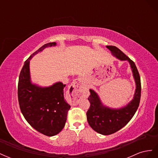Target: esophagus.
Listing matches in <instances>:
<instances>
[{
  "label": "esophagus",
  "instance_id": "1",
  "mask_svg": "<svg viewBox=\"0 0 158 158\" xmlns=\"http://www.w3.org/2000/svg\"><path fill=\"white\" fill-rule=\"evenodd\" d=\"M82 82V79L81 78H78L74 80V82L71 85L69 89L70 94L72 96V98L70 100V104L71 106H76L78 103L79 99L82 95L83 89Z\"/></svg>",
  "mask_w": 158,
  "mask_h": 158
}]
</instances>
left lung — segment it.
I'll return each mask as SVG.
<instances>
[{
  "instance_id": "left-lung-1",
  "label": "left lung",
  "mask_w": 158,
  "mask_h": 158,
  "mask_svg": "<svg viewBox=\"0 0 158 158\" xmlns=\"http://www.w3.org/2000/svg\"><path fill=\"white\" fill-rule=\"evenodd\" d=\"M107 48L117 58L122 60H127L130 63L135 78L136 89L134 99L123 108L114 109L103 106L98 94L89 89L88 100L90 106L86 113L89 126L101 135H109L117 132L131 121L139 106L141 97V82L139 73L135 63L115 46L107 45Z\"/></svg>"
}]
</instances>
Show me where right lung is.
<instances>
[{
    "label": "right lung",
    "mask_w": 158,
    "mask_h": 158,
    "mask_svg": "<svg viewBox=\"0 0 158 158\" xmlns=\"http://www.w3.org/2000/svg\"><path fill=\"white\" fill-rule=\"evenodd\" d=\"M48 43L37 50L24 63L19 76L18 98L26 120L38 132L47 136L59 133L65 125L70 106L64 97L66 84L57 82L48 88H40L31 83L30 60L47 47L56 45Z\"/></svg>",
    "instance_id": "obj_1"
}]
</instances>
